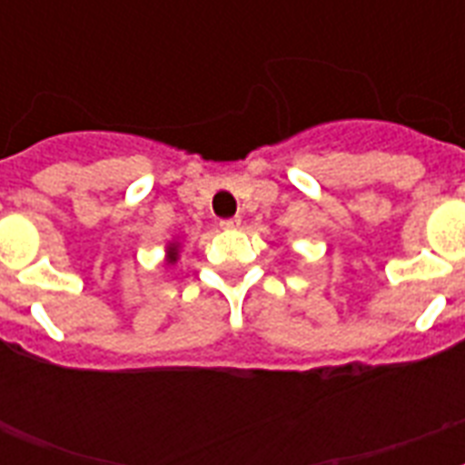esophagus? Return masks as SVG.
<instances>
[{
    "label": "esophagus",
    "instance_id": "34e87169",
    "mask_svg": "<svg viewBox=\"0 0 465 465\" xmlns=\"http://www.w3.org/2000/svg\"><path fill=\"white\" fill-rule=\"evenodd\" d=\"M219 226H222V229H239V226H241V219H239V217L222 219V222H219Z\"/></svg>",
    "mask_w": 465,
    "mask_h": 465
}]
</instances>
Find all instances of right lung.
<instances>
[{
    "mask_svg": "<svg viewBox=\"0 0 465 465\" xmlns=\"http://www.w3.org/2000/svg\"><path fill=\"white\" fill-rule=\"evenodd\" d=\"M166 253H168V258H166L168 262H175V261H178V243H168Z\"/></svg>",
    "mask_w": 465,
    "mask_h": 465,
    "instance_id": "add662e5",
    "label": "right lung"
}]
</instances>
